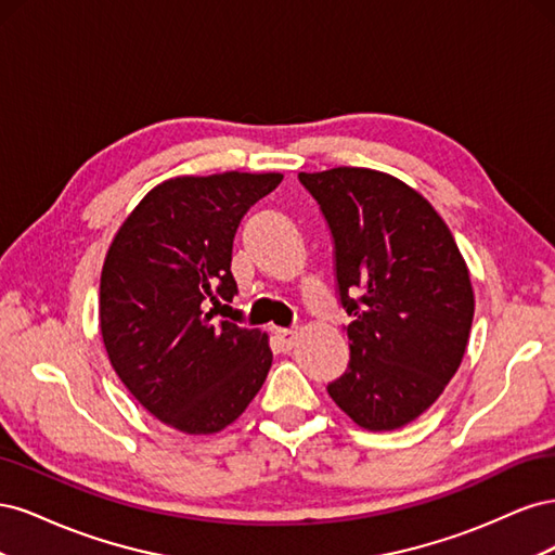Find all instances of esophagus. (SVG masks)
I'll return each instance as SVG.
<instances>
[{
	"label": "esophagus",
	"mask_w": 555,
	"mask_h": 555,
	"mask_svg": "<svg viewBox=\"0 0 555 555\" xmlns=\"http://www.w3.org/2000/svg\"><path fill=\"white\" fill-rule=\"evenodd\" d=\"M275 338L280 340L282 349H292L296 345V338H298V331L296 328H278L275 331Z\"/></svg>",
	"instance_id": "obj_1"
}]
</instances>
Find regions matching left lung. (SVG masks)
<instances>
[{
    "label": "left lung",
    "instance_id": "obj_1",
    "mask_svg": "<svg viewBox=\"0 0 555 555\" xmlns=\"http://www.w3.org/2000/svg\"><path fill=\"white\" fill-rule=\"evenodd\" d=\"M298 178L331 227L354 317L349 367L328 396L365 430L408 426L461 367L475 317L469 268L440 212L396 176L338 166Z\"/></svg>",
    "mask_w": 555,
    "mask_h": 555
}]
</instances>
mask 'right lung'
<instances>
[{"mask_svg": "<svg viewBox=\"0 0 555 555\" xmlns=\"http://www.w3.org/2000/svg\"><path fill=\"white\" fill-rule=\"evenodd\" d=\"M282 173L224 171L155 184L115 231L99 284V328L113 371L141 405L188 435L247 410L273 363L268 333L217 322L236 294L233 236ZM214 308L210 309L209 306Z\"/></svg>", "mask_w": 555, "mask_h": 555, "instance_id": "obj_1", "label": "right lung"}]
</instances>
